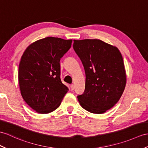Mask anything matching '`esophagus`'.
Masks as SVG:
<instances>
[{
	"label": "esophagus",
	"mask_w": 148,
	"mask_h": 148,
	"mask_svg": "<svg viewBox=\"0 0 148 148\" xmlns=\"http://www.w3.org/2000/svg\"><path fill=\"white\" fill-rule=\"evenodd\" d=\"M70 87H71V90H73L74 88H75V86H74V85H73V84H71V86H70Z\"/></svg>",
	"instance_id": "esophagus-1"
}]
</instances>
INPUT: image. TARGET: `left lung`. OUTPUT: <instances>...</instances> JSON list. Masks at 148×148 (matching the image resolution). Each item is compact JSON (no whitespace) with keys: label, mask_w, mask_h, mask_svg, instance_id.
I'll list each match as a JSON object with an SVG mask.
<instances>
[{"label":"left lung","mask_w":148,"mask_h":148,"mask_svg":"<svg viewBox=\"0 0 148 148\" xmlns=\"http://www.w3.org/2000/svg\"><path fill=\"white\" fill-rule=\"evenodd\" d=\"M73 48L85 72V88L77 98L84 109L103 114L119 100L126 84L119 50L100 39L73 40Z\"/></svg>","instance_id":"left-lung-1"}]
</instances>
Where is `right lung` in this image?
Here are the masks:
<instances>
[{"label": "right lung", "mask_w": 148, "mask_h": 148, "mask_svg": "<svg viewBox=\"0 0 148 148\" xmlns=\"http://www.w3.org/2000/svg\"><path fill=\"white\" fill-rule=\"evenodd\" d=\"M71 42V39L47 37L32 43L21 57L18 73L21 93L39 114L56 110L68 91L61 80L60 62Z\"/></svg>", "instance_id": "right-lung-1"}]
</instances>
